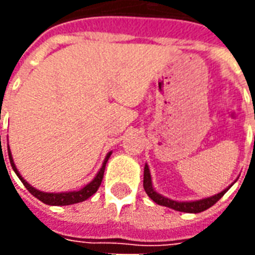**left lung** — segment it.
Wrapping results in <instances>:
<instances>
[{
  "label": "left lung",
  "instance_id": "1",
  "mask_svg": "<svg viewBox=\"0 0 255 255\" xmlns=\"http://www.w3.org/2000/svg\"><path fill=\"white\" fill-rule=\"evenodd\" d=\"M234 183H232V184H234ZM232 184H231V186H232ZM231 186H228V187L225 188V190H223L221 192H219V194H214L212 197L202 198V199H197V201H175V199L164 197V195H161L160 192L155 191L154 187H153V182H151V175H150L149 165H147V164L144 165L143 188L144 191H146V194H147L155 203H158L161 206L171 208L173 209V210H177V212H184V213H201V212L206 210V209H209L210 206H213L214 203L217 202L220 198L223 197L225 192L230 190Z\"/></svg>",
  "mask_w": 255,
  "mask_h": 255
}]
</instances>
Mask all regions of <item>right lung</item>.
Returning <instances> with one entry per match:
<instances>
[{
  "mask_svg": "<svg viewBox=\"0 0 255 255\" xmlns=\"http://www.w3.org/2000/svg\"><path fill=\"white\" fill-rule=\"evenodd\" d=\"M8 154H9V161H10V165H12V168H13L14 173L17 175V177H19L20 180H21V183L24 184L25 188H27V190H28L34 197L38 198L39 201H42L43 203H46V205H53V206H67V205H73V203L83 202V201H86L87 198H90L93 194L97 192L98 187L101 186V182H102L106 162H108V160H109L112 151H109V153L106 154L105 160H104V162H102V166L100 168V171L97 172V175H95L94 179H93L91 182L87 183L84 187H82L80 190H78V191H65V192H45V191H41V190H36L35 187H32L30 183L27 182V180H24V177L20 175L19 169H17L16 165H14L13 157H12V153H10L9 146H8Z\"/></svg>",
  "mask_w": 255,
  "mask_h": 255,
  "instance_id": "right-lung-1",
  "label": "right lung"
}]
</instances>
